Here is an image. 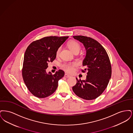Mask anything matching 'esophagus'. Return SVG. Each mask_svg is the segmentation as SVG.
<instances>
[{
    "label": "esophagus",
    "instance_id": "esophagus-1",
    "mask_svg": "<svg viewBox=\"0 0 133 133\" xmlns=\"http://www.w3.org/2000/svg\"><path fill=\"white\" fill-rule=\"evenodd\" d=\"M64 76H65V77H66V78H69V77H71L70 75H68V74H65Z\"/></svg>",
    "mask_w": 133,
    "mask_h": 133
}]
</instances>
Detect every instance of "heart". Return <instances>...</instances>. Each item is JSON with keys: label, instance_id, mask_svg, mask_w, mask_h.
Listing matches in <instances>:
<instances>
[{"label": "heart", "instance_id": "1", "mask_svg": "<svg viewBox=\"0 0 133 133\" xmlns=\"http://www.w3.org/2000/svg\"><path fill=\"white\" fill-rule=\"evenodd\" d=\"M68 46L70 49L74 53L75 52H79L81 49V46L79 43L75 41L71 40L68 43ZM61 50V47H59L56 52V56L58 57L60 55V53ZM78 66L76 62L72 63H64L61 65V68L67 72L71 73L74 71L75 68Z\"/></svg>", "mask_w": 133, "mask_h": 133}]
</instances>
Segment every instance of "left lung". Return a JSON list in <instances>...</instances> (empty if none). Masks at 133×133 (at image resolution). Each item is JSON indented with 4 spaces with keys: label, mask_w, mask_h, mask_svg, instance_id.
I'll use <instances>...</instances> for the list:
<instances>
[{
    "label": "left lung",
    "mask_w": 133,
    "mask_h": 133,
    "mask_svg": "<svg viewBox=\"0 0 133 133\" xmlns=\"http://www.w3.org/2000/svg\"><path fill=\"white\" fill-rule=\"evenodd\" d=\"M73 38L82 43L86 50V55L83 62L87 71L85 80H78L72 87L74 93L79 97L87 100L95 99L101 95L107 87L112 74L109 57L105 48L93 38L78 35Z\"/></svg>",
    "instance_id": "obj_1"
}]
</instances>
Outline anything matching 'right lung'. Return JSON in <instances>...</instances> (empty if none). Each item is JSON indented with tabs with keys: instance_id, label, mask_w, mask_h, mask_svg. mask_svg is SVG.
Returning a JSON list of instances; mask_svg holds the SVG:
<instances>
[{
	"instance_id": "1",
	"label": "right lung",
	"mask_w": 133,
	"mask_h": 133,
	"mask_svg": "<svg viewBox=\"0 0 133 133\" xmlns=\"http://www.w3.org/2000/svg\"><path fill=\"white\" fill-rule=\"evenodd\" d=\"M68 36H48L32 42L26 50L22 77L32 95L44 98L52 95L57 89L58 82L64 76V72L59 70L55 74L47 73L48 64L56 58V52Z\"/></svg>"
}]
</instances>
